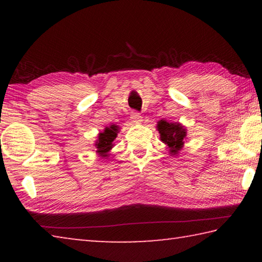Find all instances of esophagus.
Segmentation results:
<instances>
[{
  "label": "esophagus",
  "instance_id": "1",
  "mask_svg": "<svg viewBox=\"0 0 262 262\" xmlns=\"http://www.w3.org/2000/svg\"><path fill=\"white\" fill-rule=\"evenodd\" d=\"M130 120L134 123H140L142 121V115L139 112H132Z\"/></svg>",
  "mask_w": 262,
  "mask_h": 262
}]
</instances>
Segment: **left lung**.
Instances as JSON below:
<instances>
[{"label": "left lung", "mask_w": 262, "mask_h": 262, "mask_svg": "<svg viewBox=\"0 0 262 262\" xmlns=\"http://www.w3.org/2000/svg\"><path fill=\"white\" fill-rule=\"evenodd\" d=\"M157 130L161 134V140L170 148L172 155H178L184 147L187 130L179 122H167L166 120H159L157 122Z\"/></svg>", "instance_id": "left-lung-1"}]
</instances>
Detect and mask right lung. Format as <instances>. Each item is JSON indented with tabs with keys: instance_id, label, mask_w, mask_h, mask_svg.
Instances as JSON below:
<instances>
[{
	"instance_id": "right-lung-1",
	"label": "right lung",
	"mask_w": 262,
	"mask_h": 262,
	"mask_svg": "<svg viewBox=\"0 0 262 262\" xmlns=\"http://www.w3.org/2000/svg\"><path fill=\"white\" fill-rule=\"evenodd\" d=\"M119 127L115 125H111L110 127H106L104 132L98 134V140L96 141V148L97 152L101 157H107L110 150L113 148V141L118 135Z\"/></svg>"
}]
</instances>
